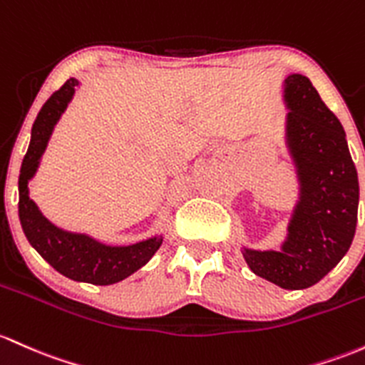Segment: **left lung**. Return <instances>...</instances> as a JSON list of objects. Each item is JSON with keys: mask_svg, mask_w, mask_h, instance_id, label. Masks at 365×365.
Returning a JSON list of instances; mask_svg holds the SVG:
<instances>
[{"mask_svg": "<svg viewBox=\"0 0 365 365\" xmlns=\"http://www.w3.org/2000/svg\"><path fill=\"white\" fill-rule=\"evenodd\" d=\"M287 152L298 178L279 251L242 246L247 267L282 289H307L341 262L357 227L359 178L341 123L303 74L284 79Z\"/></svg>", "mask_w": 365, "mask_h": 365, "instance_id": "1", "label": "left lung"}]
</instances>
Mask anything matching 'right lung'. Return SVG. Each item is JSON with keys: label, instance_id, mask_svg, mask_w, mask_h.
<instances>
[{"label": "right lung", "instance_id": "1", "mask_svg": "<svg viewBox=\"0 0 365 365\" xmlns=\"http://www.w3.org/2000/svg\"><path fill=\"white\" fill-rule=\"evenodd\" d=\"M78 79L71 78L46 100L31 131V143L19 176V218L31 246L62 275L78 282L109 286L130 277L142 268L161 247L163 235L128 246H110L88 234L63 230L51 223L33 199L29 182L34 178L45 154L55 124L74 97Z\"/></svg>", "mask_w": 365, "mask_h": 365}]
</instances>
